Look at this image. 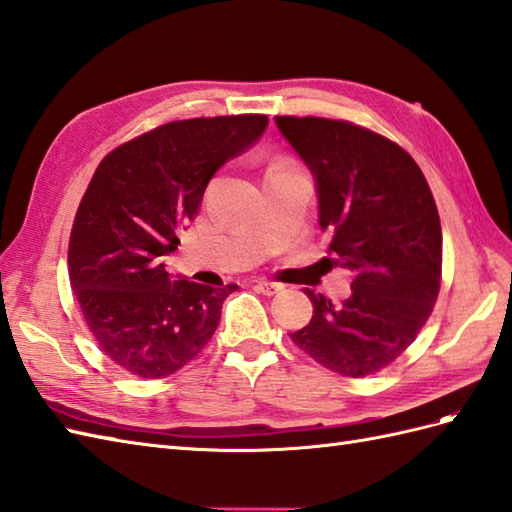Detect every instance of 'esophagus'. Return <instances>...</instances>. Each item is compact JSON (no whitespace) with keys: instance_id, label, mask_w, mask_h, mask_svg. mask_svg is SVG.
<instances>
[{"instance_id":"1","label":"esophagus","mask_w":512,"mask_h":512,"mask_svg":"<svg viewBox=\"0 0 512 512\" xmlns=\"http://www.w3.org/2000/svg\"><path fill=\"white\" fill-rule=\"evenodd\" d=\"M284 289L282 282H273V280H267V278H258L256 280V291H260L263 295H276Z\"/></svg>"}]
</instances>
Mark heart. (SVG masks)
<instances>
[{"mask_svg":"<svg viewBox=\"0 0 512 512\" xmlns=\"http://www.w3.org/2000/svg\"><path fill=\"white\" fill-rule=\"evenodd\" d=\"M284 162H289V160H273L271 165H284Z\"/></svg>","mask_w":512,"mask_h":512,"instance_id":"obj_1","label":"heart"}]
</instances>
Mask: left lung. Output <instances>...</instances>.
Returning a JSON list of instances; mask_svg holds the SVG:
<instances>
[{
	"mask_svg": "<svg viewBox=\"0 0 512 512\" xmlns=\"http://www.w3.org/2000/svg\"><path fill=\"white\" fill-rule=\"evenodd\" d=\"M276 126L315 176L319 226L332 236L323 260L354 271L339 306L306 289L313 319L291 339L334 373L371 376L417 339L439 297L432 191L413 156L378 132L323 117H276Z\"/></svg>",
	"mask_w": 512,
	"mask_h": 512,
	"instance_id": "obj_1",
	"label": "left lung"
}]
</instances>
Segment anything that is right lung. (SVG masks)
Returning <instances> with one entry per match:
<instances>
[{"label":"right lung","instance_id":"add662e5","mask_svg":"<svg viewBox=\"0 0 512 512\" xmlns=\"http://www.w3.org/2000/svg\"><path fill=\"white\" fill-rule=\"evenodd\" d=\"M267 115L171 121L99 162L69 236V280L112 363L145 380L182 369L213 339L236 284L171 280L160 256L197 217L217 169L258 141Z\"/></svg>","mask_w":512,"mask_h":512}]
</instances>
